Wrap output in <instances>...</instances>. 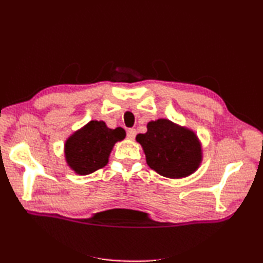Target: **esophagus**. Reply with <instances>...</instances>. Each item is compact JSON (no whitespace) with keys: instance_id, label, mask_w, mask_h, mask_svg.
Listing matches in <instances>:
<instances>
[{"instance_id":"34e87169","label":"esophagus","mask_w":263,"mask_h":263,"mask_svg":"<svg viewBox=\"0 0 263 263\" xmlns=\"http://www.w3.org/2000/svg\"><path fill=\"white\" fill-rule=\"evenodd\" d=\"M137 135V131L135 130V128H128L127 130V138L128 139H135V137Z\"/></svg>"}]
</instances>
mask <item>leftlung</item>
Masks as SVG:
<instances>
[{"label": "left lung", "instance_id": "obj_1", "mask_svg": "<svg viewBox=\"0 0 263 263\" xmlns=\"http://www.w3.org/2000/svg\"><path fill=\"white\" fill-rule=\"evenodd\" d=\"M146 162L161 176L183 179L197 171L203 160L202 142L185 126L159 118L147 123V132L136 137Z\"/></svg>", "mask_w": 263, "mask_h": 263}]
</instances>
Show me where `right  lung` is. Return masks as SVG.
<instances>
[{
    "label": "right lung",
    "instance_id": "1",
    "mask_svg": "<svg viewBox=\"0 0 263 263\" xmlns=\"http://www.w3.org/2000/svg\"><path fill=\"white\" fill-rule=\"evenodd\" d=\"M125 136L122 127L109 128L103 121H90L65 141L66 163L75 174H91L106 166L115 144Z\"/></svg>",
    "mask_w": 263,
    "mask_h": 263
}]
</instances>
